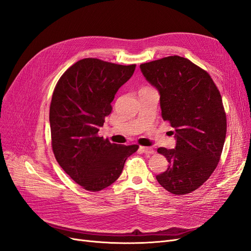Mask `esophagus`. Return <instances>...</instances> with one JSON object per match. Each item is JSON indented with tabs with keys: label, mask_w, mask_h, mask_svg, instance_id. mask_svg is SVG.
Segmentation results:
<instances>
[{
	"label": "esophagus",
	"mask_w": 251,
	"mask_h": 251,
	"mask_svg": "<svg viewBox=\"0 0 251 251\" xmlns=\"http://www.w3.org/2000/svg\"><path fill=\"white\" fill-rule=\"evenodd\" d=\"M139 150L142 151V153L147 154V155H151V154H154L155 151L151 149V148H148V147H140Z\"/></svg>",
	"instance_id": "34e87169"
}]
</instances>
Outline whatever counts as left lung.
I'll return each instance as SVG.
<instances>
[{"label": "left lung", "mask_w": 251, "mask_h": 251, "mask_svg": "<svg viewBox=\"0 0 251 251\" xmlns=\"http://www.w3.org/2000/svg\"><path fill=\"white\" fill-rule=\"evenodd\" d=\"M143 76L160 95L161 116L175 128L176 148L157 151L169 168L156 179L174 195L199 188L217 168L226 137L222 97L210 75L178 55L141 64Z\"/></svg>", "instance_id": "obj_1"}]
</instances>
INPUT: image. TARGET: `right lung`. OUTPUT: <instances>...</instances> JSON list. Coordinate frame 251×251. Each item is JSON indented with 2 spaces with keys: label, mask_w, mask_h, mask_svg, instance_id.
<instances>
[{
  "label": "right lung",
  "mask_w": 251,
  "mask_h": 251,
  "mask_svg": "<svg viewBox=\"0 0 251 251\" xmlns=\"http://www.w3.org/2000/svg\"><path fill=\"white\" fill-rule=\"evenodd\" d=\"M135 68L83 58L62 75L53 91L49 114L53 153L60 168L87 191L100 192L114 183L127 157L139 148L98 136L115 94Z\"/></svg>",
  "instance_id": "1"
}]
</instances>
